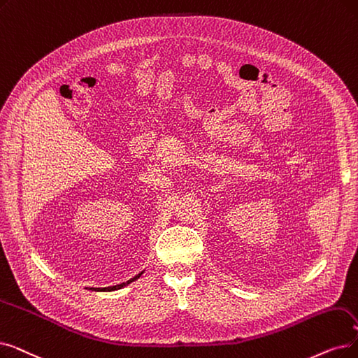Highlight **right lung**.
<instances>
[{
    "label": "right lung",
    "instance_id": "right-lung-1",
    "mask_svg": "<svg viewBox=\"0 0 358 358\" xmlns=\"http://www.w3.org/2000/svg\"><path fill=\"white\" fill-rule=\"evenodd\" d=\"M142 273L143 272H141L138 275H136L134 278H131V279H129L127 282H122V284H118V285H114V287H105V288H89L90 291H102V292H110V291H117V289H121V288H124V287H127L129 284H131V282H134L136 279H138L142 276Z\"/></svg>",
    "mask_w": 358,
    "mask_h": 358
}]
</instances>
